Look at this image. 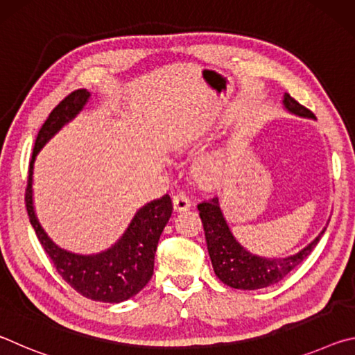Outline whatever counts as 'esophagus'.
<instances>
[{
  "mask_svg": "<svg viewBox=\"0 0 355 355\" xmlns=\"http://www.w3.org/2000/svg\"><path fill=\"white\" fill-rule=\"evenodd\" d=\"M172 202H173V209H175L177 213L186 211V209L191 208V200L184 192H177V194L172 197Z\"/></svg>",
  "mask_w": 355,
  "mask_h": 355,
  "instance_id": "esophagus-1",
  "label": "esophagus"
}]
</instances>
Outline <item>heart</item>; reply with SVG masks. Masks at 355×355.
Segmentation results:
<instances>
[{
	"mask_svg": "<svg viewBox=\"0 0 355 355\" xmlns=\"http://www.w3.org/2000/svg\"><path fill=\"white\" fill-rule=\"evenodd\" d=\"M219 167H220V161L208 159V161H205V163H203V164L200 166V169H199V175H200L202 178L214 177L216 173H218Z\"/></svg>",
	"mask_w": 355,
	"mask_h": 355,
	"instance_id": "obj_1",
	"label": "heart"
}]
</instances>
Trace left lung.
Listing matches in <instances>:
<instances>
[{
  "label": "left lung",
  "mask_w": 355,
  "mask_h": 355,
  "mask_svg": "<svg viewBox=\"0 0 355 355\" xmlns=\"http://www.w3.org/2000/svg\"><path fill=\"white\" fill-rule=\"evenodd\" d=\"M284 106L296 116L315 119V114L297 103L290 94L284 95ZM197 209H199L203 230H205L208 254L211 258L214 274L227 286L236 288V290H260V288L277 284L310 255V252L320 243L326 232L324 228L307 248L299 250L296 255L286 258H264L252 255L232 235L224 214L220 211L218 197L200 202Z\"/></svg>",
  "instance_id": "obj_1"
}]
</instances>
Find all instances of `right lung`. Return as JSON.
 <instances>
[{
	"label": "right lung",
	"instance_id": "right-lung-1",
	"mask_svg": "<svg viewBox=\"0 0 355 355\" xmlns=\"http://www.w3.org/2000/svg\"><path fill=\"white\" fill-rule=\"evenodd\" d=\"M89 98L91 94L86 89L73 91L50 112L42 125L29 163L25 202L29 222L58 274L81 296L98 302L117 304L133 297L152 279L156 245L173 209L169 194L137 209L122 238L112 248L95 255H78L58 248L42 228L33 205L35 156L65 123L80 114Z\"/></svg>",
	"mask_w": 355,
	"mask_h": 355
}]
</instances>
